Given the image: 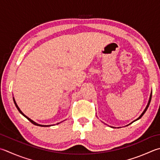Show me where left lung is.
I'll return each mask as SVG.
<instances>
[{
    "mask_svg": "<svg viewBox=\"0 0 160 160\" xmlns=\"http://www.w3.org/2000/svg\"><path fill=\"white\" fill-rule=\"evenodd\" d=\"M151 97H152V93H151V96H150V99H149V101H148V105H147V106H146V109H144V111H143V113L142 114H141V116H140V117L138 118H137V119H136L135 121H137V120H138V119H139V118H142V116L143 115V114H144V113H145V112H146V110H147V109H148V106H149V105H150V102H151ZM134 122V121H133Z\"/></svg>",
    "mask_w": 160,
    "mask_h": 160,
    "instance_id": "obj_1",
    "label": "left lung"
}]
</instances>
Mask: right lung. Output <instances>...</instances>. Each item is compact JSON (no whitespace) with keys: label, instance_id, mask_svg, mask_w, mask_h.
Segmentation results:
<instances>
[{"label":"right lung","instance_id":"1","mask_svg":"<svg viewBox=\"0 0 160 160\" xmlns=\"http://www.w3.org/2000/svg\"><path fill=\"white\" fill-rule=\"evenodd\" d=\"M13 100H14V104H15V105H16V107H17V109H18V112H20V113L22 114V115H23V116H24V117H26V118H28V121H30V122H31V123H32V124H34V125H35V126H41V127H47V126H43V125H40V124H38V123H35V122H34L32 120H31L30 119V118H28V117H26V115H25L23 113V112H22L21 111V109H19V108H18V105H17V102H16V101H15V100H14V98H13Z\"/></svg>","mask_w":160,"mask_h":160}]
</instances>
